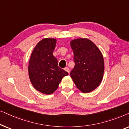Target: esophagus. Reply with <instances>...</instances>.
Returning <instances> with one entry per match:
<instances>
[{"label":"esophagus","instance_id":"1","mask_svg":"<svg viewBox=\"0 0 129 129\" xmlns=\"http://www.w3.org/2000/svg\"><path fill=\"white\" fill-rule=\"evenodd\" d=\"M64 70H65V71H66L69 73H70V69H69V68H65Z\"/></svg>","mask_w":129,"mask_h":129}]
</instances>
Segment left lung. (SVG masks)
I'll use <instances>...</instances> for the list:
<instances>
[{
	"instance_id": "left-lung-1",
	"label": "left lung",
	"mask_w": 129,
	"mask_h": 129,
	"mask_svg": "<svg viewBox=\"0 0 129 129\" xmlns=\"http://www.w3.org/2000/svg\"><path fill=\"white\" fill-rule=\"evenodd\" d=\"M75 65L70 76L83 93H89L99 86L105 70L103 56L90 40L79 38L70 42Z\"/></svg>"
}]
</instances>
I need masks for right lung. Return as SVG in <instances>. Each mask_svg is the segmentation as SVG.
I'll return each mask as SVG.
<instances>
[{"label":"right lung","mask_w":129,"mask_h":129,"mask_svg":"<svg viewBox=\"0 0 129 129\" xmlns=\"http://www.w3.org/2000/svg\"><path fill=\"white\" fill-rule=\"evenodd\" d=\"M56 39L45 38L37 44L29 62V76L33 87L45 94H51L59 87L61 79L68 73L58 66L53 55Z\"/></svg>","instance_id":"obj_1"}]
</instances>
